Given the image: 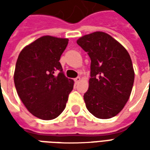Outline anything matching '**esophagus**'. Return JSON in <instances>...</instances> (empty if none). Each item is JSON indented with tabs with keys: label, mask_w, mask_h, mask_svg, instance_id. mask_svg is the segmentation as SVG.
<instances>
[{
	"label": "esophagus",
	"mask_w": 150,
	"mask_h": 150,
	"mask_svg": "<svg viewBox=\"0 0 150 150\" xmlns=\"http://www.w3.org/2000/svg\"><path fill=\"white\" fill-rule=\"evenodd\" d=\"M74 80H75V83H78L80 81V77H76V78H75V79H74Z\"/></svg>",
	"instance_id": "34e87169"
}]
</instances>
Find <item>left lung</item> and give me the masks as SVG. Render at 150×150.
I'll return each instance as SVG.
<instances>
[{"label": "left lung", "mask_w": 150, "mask_h": 150, "mask_svg": "<svg viewBox=\"0 0 150 150\" xmlns=\"http://www.w3.org/2000/svg\"><path fill=\"white\" fill-rule=\"evenodd\" d=\"M91 59L89 88L83 96L86 107L100 119H109L122 110L134 82L130 55L109 34L94 32L77 40Z\"/></svg>", "instance_id": "8db88e82"}]
</instances>
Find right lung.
I'll list each match as a JSON object with an SVG mask.
<instances>
[{
    "label": "right lung",
    "instance_id": "obj_1",
    "mask_svg": "<svg viewBox=\"0 0 150 150\" xmlns=\"http://www.w3.org/2000/svg\"><path fill=\"white\" fill-rule=\"evenodd\" d=\"M67 38L43 36L18 55L14 84L28 111L42 120H53L65 109L74 81L67 78L59 62Z\"/></svg>",
    "mask_w": 150,
    "mask_h": 150
}]
</instances>
